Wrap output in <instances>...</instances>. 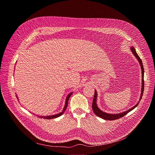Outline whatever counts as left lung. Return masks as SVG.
Instances as JSON below:
<instances>
[{"instance_id": "1", "label": "left lung", "mask_w": 155, "mask_h": 155, "mask_svg": "<svg viewBox=\"0 0 155 155\" xmlns=\"http://www.w3.org/2000/svg\"><path fill=\"white\" fill-rule=\"evenodd\" d=\"M131 50L132 51V53L133 54V55H135L136 57V58H137V60H138L139 63L140 64V66H141V74H142V85H141V96H140V100H141V98H142V96H143V91H144V68H143V63H142V61L141 60V58H140V57L138 56V55L137 54L136 52V50L135 49V48H134L133 47H131ZM97 91L95 90V94H94V100H93V104H92V109H93V111H94L95 114L103 118L104 120H117V119H119L123 117H124L125 115H126L127 113L130 111H131L132 110H133L135 108H136L139 102L138 103V104L137 105H135V106H134L133 107H132L131 108L129 109L127 111H125L124 112H122L121 113H118V114H110V113H105L104 111H102L101 110H100L98 108V107H97Z\"/></svg>"}]
</instances>
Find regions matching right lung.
I'll list each match as a JSON object with an SVG mask.
<instances>
[{"mask_svg": "<svg viewBox=\"0 0 155 155\" xmlns=\"http://www.w3.org/2000/svg\"><path fill=\"white\" fill-rule=\"evenodd\" d=\"M71 94H72V92L71 93H70V94H69V95H68V96L67 97V98H66V101H65V107H64V110H63V111H61V112H60V113H58V114H56V115H50V116H47V117H41V116H38V117H40V118H44V119H53V118H57V117H60V116H61V115H63V113H64V111H65V110H66V108H67V105H68V100H69V98L70 97V96L71 95ZM17 97V96H16Z\"/></svg>", "mask_w": 155, "mask_h": 155, "instance_id": "obj_1", "label": "right lung"}]
</instances>
